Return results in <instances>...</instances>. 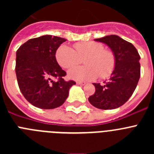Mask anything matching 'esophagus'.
I'll use <instances>...</instances> for the list:
<instances>
[{
    "label": "esophagus",
    "mask_w": 154,
    "mask_h": 154,
    "mask_svg": "<svg viewBox=\"0 0 154 154\" xmlns=\"http://www.w3.org/2000/svg\"><path fill=\"white\" fill-rule=\"evenodd\" d=\"M76 83H77V85H82V86H83V85H85V83H84V82H76Z\"/></svg>",
    "instance_id": "esophagus-1"
}]
</instances>
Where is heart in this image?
<instances>
[{
	"label": "heart",
	"mask_w": 154,
	"mask_h": 154,
	"mask_svg": "<svg viewBox=\"0 0 154 154\" xmlns=\"http://www.w3.org/2000/svg\"><path fill=\"white\" fill-rule=\"evenodd\" d=\"M55 58L64 69H71L81 63L84 59V67H77L69 72V78L81 82L96 79L97 77L107 78L115 69L113 53L104 49L103 44L96 42H79L74 45V50L67 45L57 49Z\"/></svg>",
	"instance_id": "b5f03b06"
}]
</instances>
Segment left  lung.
Segmentation results:
<instances>
[{
	"instance_id": "obj_1",
	"label": "left lung",
	"mask_w": 154,
	"mask_h": 154,
	"mask_svg": "<svg viewBox=\"0 0 154 154\" xmlns=\"http://www.w3.org/2000/svg\"><path fill=\"white\" fill-rule=\"evenodd\" d=\"M96 42H103L112 50L115 69L103 85L93 83L96 92L89 101L100 109H113L123 106L131 97L140 77V56L130 42L115 35H107Z\"/></svg>"
}]
</instances>
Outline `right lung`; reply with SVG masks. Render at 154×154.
<instances>
[{
  "label": "right lung",
  "mask_w": 154,
  "mask_h": 154,
  "mask_svg": "<svg viewBox=\"0 0 154 154\" xmlns=\"http://www.w3.org/2000/svg\"><path fill=\"white\" fill-rule=\"evenodd\" d=\"M66 39L52 35L31 38L16 52L15 72L21 93L31 104L44 109L60 106L75 82L64 80L66 72L59 66L55 53ZM53 78L58 81H53Z\"/></svg>",
  "instance_id": "1"
}]
</instances>
